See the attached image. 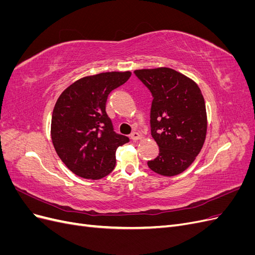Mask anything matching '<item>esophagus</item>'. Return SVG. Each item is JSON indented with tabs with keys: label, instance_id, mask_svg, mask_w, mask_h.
<instances>
[{
	"label": "esophagus",
	"instance_id": "1",
	"mask_svg": "<svg viewBox=\"0 0 255 255\" xmlns=\"http://www.w3.org/2000/svg\"><path fill=\"white\" fill-rule=\"evenodd\" d=\"M142 138V136L139 134V133H137V132H133L132 134H130V139L132 140H140Z\"/></svg>",
	"mask_w": 255,
	"mask_h": 255
}]
</instances>
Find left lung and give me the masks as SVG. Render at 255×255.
Wrapping results in <instances>:
<instances>
[{"label":"left lung","mask_w":255,"mask_h":255,"mask_svg":"<svg viewBox=\"0 0 255 255\" xmlns=\"http://www.w3.org/2000/svg\"><path fill=\"white\" fill-rule=\"evenodd\" d=\"M135 74L153 96L151 135L159 148L148 161L164 176L184 172L194 163L205 141L207 116L204 98L195 81L173 69H139Z\"/></svg>","instance_id":"1"}]
</instances>
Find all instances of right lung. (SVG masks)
Instances as JSON below:
<instances>
[{"instance_id": "1", "label": "right lung", "mask_w": 255, "mask_h": 255, "mask_svg": "<svg viewBox=\"0 0 255 255\" xmlns=\"http://www.w3.org/2000/svg\"><path fill=\"white\" fill-rule=\"evenodd\" d=\"M130 75V71H113L85 76L61 92L54 106V149L69 170L83 179L109 175L116 166V150L129 140L114 132L105 107L111 91Z\"/></svg>"}]
</instances>
